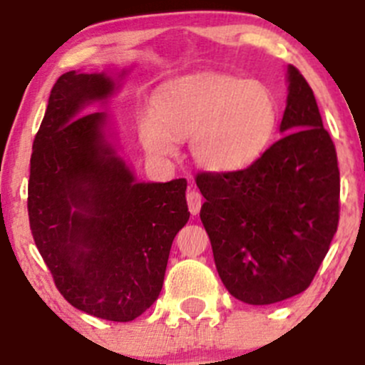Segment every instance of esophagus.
Wrapping results in <instances>:
<instances>
[{"label":"esophagus","mask_w":365,"mask_h":365,"mask_svg":"<svg viewBox=\"0 0 365 365\" xmlns=\"http://www.w3.org/2000/svg\"><path fill=\"white\" fill-rule=\"evenodd\" d=\"M187 203H189V212L192 215H197L201 210V205H203V197H201V194L197 190H189L187 192Z\"/></svg>","instance_id":"esophagus-1"}]
</instances>
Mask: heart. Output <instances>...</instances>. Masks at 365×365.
Wrapping results in <instances>:
<instances>
[{
	"label": "heart",
	"mask_w": 365,
	"mask_h": 365,
	"mask_svg": "<svg viewBox=\"0 0 365 365\" xmlns=\"http://www.w3.org/2000/svg\"><path fill=\"white\" fill-rule=\"evenodd\" d=\"M277 120V98L268 84L205 73L162 88L153 114L139 120V138L159 159L175 157L176 141L189 139L197 165L227 175L249 168L267 152Z\"/></svg>",
	"instance_id": "b5f03b06"
}]
</instances>
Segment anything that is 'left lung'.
Masks as SVG:
<instances>
[{
  "label": "left lung",
  "instance_id": "left-lung-1",
  "mask_svg": "<svg viewBox=\"0 0 365 365\" xmlns=\"http://www.w3.org/2000/svg\"><path fill=\"white\" fill-rule=\"evenodd\" d=\"M288 83L284 135L242 171L196 176L220 281L251 305L305 292L339 224L336 146L311 86L293 65Z\"/></svg>",
  "mask_w": 365,
  "mask_h": 365
}]
</instances>
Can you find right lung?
Wrapping results in <instances>:
<instances>
[{
	"mask_svg": "<svg viewBox=\"0 0 365 365\" xmlns=\"http://www.w3.org/2000/svg\"><path fill=\"white\" fill-rule=\"evenodd\" d=\"M114 81L63 73L33 141L28 215L58 292L79 311L132 322L160 295L169 251L189 220L187 180L139 183L106 138Z\"/></svg>",
	"mask_w": 365,
	"mask_h": 365,
	"instance_id": "right-lung-1",
	"label": "right lung"
}]
</instances>
